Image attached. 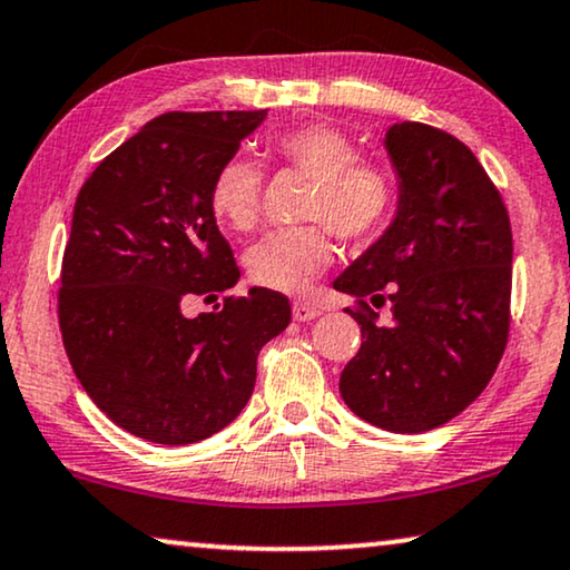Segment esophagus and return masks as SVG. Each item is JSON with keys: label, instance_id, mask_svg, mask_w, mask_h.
I'll return each instance as SVG.
<instances>
[{"label": "esophagus", "instance_id": "esophagus-1", "mask_svg": "<svg viewBox=\"0 0 570 570\" xmlns=\"http://www.w3.org/2000/svg\"><path fill=\"white\" fill-rule=\"evenodd\" d=\"M320 312H323V309H320L317 304H312V302H294V307H292V315H294V320H299V323L315 320Z\"/></svg>", "mask_w": 570, "mask_h": 570}]
</instances>
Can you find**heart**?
I'll use <instances>...</instances> for the list:
<instances>
[{
  "mask_svg": "<svg viewBox=\"0 0 570 570\" xmlns=\"http://www.w3.org/2000/svg\"><path fill=\"white\" fill-rule=\"evenodd\" d=\"M271 157L315 183L302 229H278L245 253L253 284L302 294L333 261L331 226L343 243L362 245L380 235L395 208V180L380 163L356 159L358 149L341 128L309 124L278 134ZM261 173L243 157H232L214 173L208 206L222 227L247 232L258 219Z\"/></svg>",
  "mask_w": 570,
  "mask_h": 570,
  "instance_id": "b5f03b06",
  "label": "heart"
}]
</instances>
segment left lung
I'll list each match as a JSON object with an SVG mask.
<instances>
[{"instance_id": "obj_1", "label": "left lung", "mask_w": 570, "mask_h": 570, "mask_svg": "<svg viewBox=\"0 0 570 570\" xmlns=\"http://www.w3.org/2000/svg\"><path fill=\"white\" fill-rule=\"evenodd\" d=\"M384 147L400 178L397 216L333 284L356 296L346 312L364 338L341 395L372 426L421 434L460 415L501 362L514 243L499 188L460 139L403 121ZM384 303L391 323L376 324Z\"/></svg>"}]
</instances>
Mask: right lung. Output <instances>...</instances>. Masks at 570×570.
I'll use <instances>...</instances> for the list:
<instances>
[{
    "mask_svg": "<svg viewBox=\"0 0 570 570\" xmlns=\"http://www.w3.org/2000/svg\"><path fill=\"white\" fill-rule=\"evenodd\" d=\"M268 110L165 114L102 159L79 188L61 261L59 327L92 403L128 434L180 446L229 426L258 354L286 331L284 294L229 292L239 268L208 206L214 173Z\"/></svg>",
    "mask_w": 570,
    "mask_h": 570,
    "instance_id": "add662e5",
    "label": "right lung"
}]
</instances>
